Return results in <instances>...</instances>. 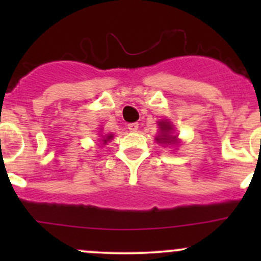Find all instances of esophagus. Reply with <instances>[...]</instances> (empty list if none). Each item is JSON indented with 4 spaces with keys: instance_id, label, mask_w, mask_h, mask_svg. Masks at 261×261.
<instances>
[{
    "instance_id": "obj_1",
    "label": "esophagus",
    "mask_w": 261,
    "mask_h": 261,
    "mask_svg": "<svg viewBox=\"0 0 261 261\" xmlns=\"http://www.w3.org/2000/svg\"><path fill=\"white\" fill-rule=\"evenodd\" d=\"M127 128L130 131H138V128H139V123L138 122H133V123H128L127 125Z\"/></svg>"
}]
</instances>
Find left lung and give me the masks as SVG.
Wrapping results in <instances>:
<instances>
[{"label": "left lung", "instance_id": "obj_1", "mask_svg": "<svg viewBox=\"0 0 261 261\" xmlns=\"http://www.w3.org/2000/svg\"><path fill=\"white\" fill-rule=\"evenodd\" d=\"M160 128H162L163 131V135L160 136V138H156L158 141H160V143H172L173 140H174V136H170L168 135V133H169L170 130H172V126L169 125V122H160L159 123Z\"/></svg>", "mask_w": 261, "mask_h": 261}]
</instances>
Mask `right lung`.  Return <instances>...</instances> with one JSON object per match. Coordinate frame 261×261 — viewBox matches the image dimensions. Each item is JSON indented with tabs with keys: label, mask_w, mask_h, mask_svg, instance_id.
<instances>
[{
	"label": "right lung",
	"mask_w": 261,
	"mask_h": 261,
	"mask_svg": "<svg viewBox=\"0 0 261 261\" xmlns=\"http://www.w3.org/2000/svg\"><path fill=\"white\" fill-rule=\"evenodd\" d=\"M111 138H112V135H110V136H109V138H107V139H106V140H103V141H105V143H106V141H107V140H109V139H111Z\"/></svg>",
	"instance_id": "obj_1"
}]
</instances>
